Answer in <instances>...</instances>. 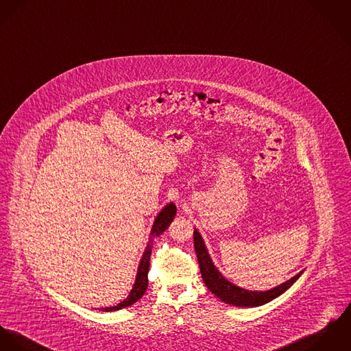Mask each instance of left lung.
<instances>
[{"mask_svg": "<svg viewBox=\"0 0 351 351\" xmlns=\"http://www.w3.org/2000/svg\"><path fill=\"white\" fill-rule=\"evenodd\" d=\"M194 246L199 268L202 273V278H203L204 284L215 296H218L222 302H225L228 304L241 306V307L263 306L273 299H276L277 296H280L282 292H285L302 274V272L296 274L291 280L282 282L281 285L273 288L271 291H265V292L246 291V289H242L232 282H229L226 278L222 277L221 273L218 272V269L214 267V264L207 253L204 242H203L200 234L197 233V230H194Z\"/></svg>", "mask_w": 351, "mask_h": 351, "instance_id": "obj_1", "label": "left lung"}]
</instances>
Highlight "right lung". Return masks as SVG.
Masks as SVG:
<instances>
[{"label": "right lung", "mask_w": 351, "mask_h": 351, "mask_svg": "<svg viewBox=\"0 0 351 351\" xmlns=\"http://www.w3.org/2000/svg\"><path fill=\"white\" fill-rule=\"evenodd\" d=\"M175 215H176V207H175L173 203L167 204L160 211V214L157 215L156 221L154 223V229H152V233H151L152 237L149 238L148 246H147V249H145V252L143 254V258H141V263H140V267H138V272H137V277H136V282H134L129 296L126 299H123L121 303H118L117 306H114V307L101 308L102 311H117V310H121V308L132 306L140 298H143V295L145 293V291L148 288V272H149V264H151V253H152V247H154V238L157 237V235H160V234L164 233L168 229V226L173 221Z\"/></svg>", "instance_id": "1"}]
</instances>
